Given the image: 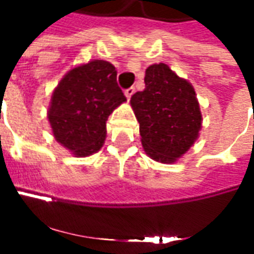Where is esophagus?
<instances>
[{
  "label": "esophagus",
  "mask_w": 254,
  "mask_h": 254,
  "mask_svg": "<svg viewBox=\"0 0 254 254\" xmlns=\"http://www.w3.org/2000/svg\"><path fill=\"white\" fill-rule=\"evenodd\" d=\"M134 92H135V88H132V86H131V88H128V89H126V91H124V95H126V98H127V99H130L131 96L134 95Z\"/></svg>",
  "instance_id": "esophagus-1"
}]
</instances>
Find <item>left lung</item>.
<instances>
[{
	"label": "left lung",
	"instance_id": "8db88e82",
	"mask_svg": "<svg viewBox=\"0 0 254 254\" xmlns=\"http://www.w3.org/2000/svg\"><path fill=\"white\" fill-rule=\"evenodd\" d=\"M144 82L145 89L130 100L142 147L156 162H175L194 144L201 128L194 88L163 63L147 68Z\"/></svg>",
	"mask_w": 254,
	"mask_h": 254
}]
</instances>
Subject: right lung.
<instances>
[{
    "instance_id": "obj_1",
    "label": "right lung",
    "mask_w": 254,
    "mask_h": 254,
    "mask_svg": "<svg viewBox=\"0 0 254 254\" xmlns=\"http://www.w3.org/2000/svg\"><path fill=\"white\" fill-rule=\"evenodd\" d=\"M126 100L110 63L93 60L72 68L53 92L47 117L54 138L78 156L98 152L107 117Z\"/></svg>"
}]
</instances>
